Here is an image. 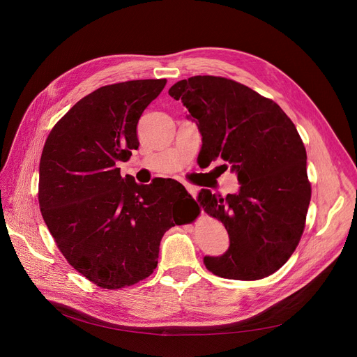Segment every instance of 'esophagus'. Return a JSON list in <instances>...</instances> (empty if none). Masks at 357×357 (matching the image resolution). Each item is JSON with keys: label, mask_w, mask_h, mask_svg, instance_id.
<instances>
[{"label": "esophagus", "mask_w": 357, "mask_h": 357, "mask_svg": "<svg viewBox=\"0 0 357 357\" xmlns=\"http://www.w3.org/2000/svg\"><path fill=\"white\" fill-rule=\"evenodd\" d=\"M186 190L190 193L192 197L197 195V188H192V186H186Z\"/></svg>", "instance_id": "1"}]
</instances>
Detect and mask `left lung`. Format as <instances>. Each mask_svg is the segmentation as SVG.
Wrapping results in <instances>:
<instances>
[{"instance_id": "1", "label": "left lung", "mask_w": 357, "mask_h": 357, "mask_svg": "<svg viewBox=\"0 0 357 357\" xmlns=\"http://www.w3.org/2000/svg\"><path fill=\"white\" fill-rule=\"evenodd\" d=\"M169 95L197 123L201 153L223 159L241 185L226 198L199 192L201 206L229 235L228 250L204 257L206 269L235 280L275 273L295 252L310 202L306 149L296 126L278 104L232 79L192 77L172 85Z\"/></svg>"}]
</instances>
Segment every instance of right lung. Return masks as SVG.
<instances>
[{
    "label": "right lung",
    "mask_w": 357,
    "mask_h": 357,
    "mask_svg": "<svg viewBox=\"0 0 357 357\" xmlns=\"http://www.w3.org/2000/svg\"><path fill=\"white\" fill-rule=\"evenodd\" d=\"M165 84L138 79L98 88L56 122L43 149V218L70 265L101 287L148 278L162 236L182 223L175 204H195L174 179L142 185L116 168L138 149V121Z\"/></svg>",
    "instance_id": "1"
}]
</instances>
